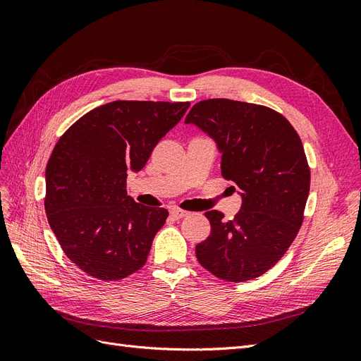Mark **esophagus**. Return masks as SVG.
Returning <instances> with one entry per match:
<instances>
[{"mask_svg": "<svg viewBox=\"0 0 361 361\" xmlns=\"http://www.w3.org/2000/svg\"><path fill=\"white\" fill-rule=\"evenodd\" d=\"M170 214H171V216L174 218V220H180V218L188 215L187 211H182V209H171Z\"/></svg>", "mask_w": 361, "mask_h": 361, "instance_id": "esophagus-1", "label": "esophagus"}]
</instances>
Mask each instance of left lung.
Listing matches in <instances>:
<instances>
[{
	"label": "left lung",
	"instance_id": "1",
	"mask_svg": "<svg viewBox=\"0 0 361 361\" xmlns=\"http://www.w3.org/2000/svg\"><path fill=\"white\" fill-rule=\"evenodd\" d=\"M185 123L215 140L221 174L241 190L233 220L206 212L211 235L195 245L200 265L226 281L253 280L274 267L297 236L310 190V169L297 130L264 105L232 99L195 104Z\"/></svg>",
	"mask_w": 361,
	"mask_h": 361
}]
</instances>
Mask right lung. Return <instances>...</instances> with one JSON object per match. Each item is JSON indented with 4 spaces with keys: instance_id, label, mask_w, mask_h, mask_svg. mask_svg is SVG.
Here are the masks:
<instances>
[{
    "instance_id": "1",
    "label": "right lung",
    "mask_w": 361,
    "mask_h": 361,
    "mask_svg": "<svg viewBox=\"0 0 361 361\" xmlns=\"http://www.w3.org/2000/svg\"><path fill=\"white\" fill-rule=\"evenodd\" d=\"M188 106L114 101L84 114L57 141L45 171V211L64 255L85 274L116 281L145 267L169 211L129 197L128 171L146 166Z\"/></svg>"
}]
</instances>
